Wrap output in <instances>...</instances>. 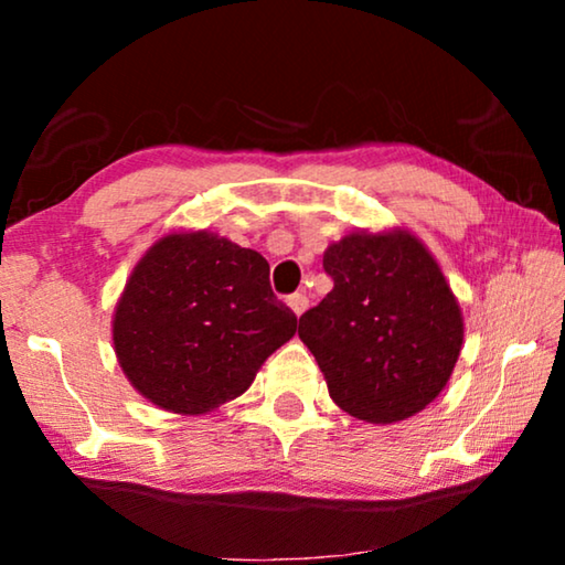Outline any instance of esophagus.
<instances>
[{
  "label": "esophagus",
  "mask_w": 565,
  "mask_h": 565,
  "mask_svg": "<svg viewBox=\"0 0 565 565\" xmlns=\"http://www.w3.org/2000/svg\"><path fill=\"white\" fill-rule=\"evenodd\" d=\"M288 306L296 316H303L308 308V298L303 296V292H292V296H288Z\"/></svg>",
  "instance_id": "obj_1"
}]
</instances>
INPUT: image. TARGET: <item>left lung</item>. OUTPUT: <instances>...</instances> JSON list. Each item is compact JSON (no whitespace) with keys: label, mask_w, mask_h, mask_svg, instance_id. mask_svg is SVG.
<instances>
[{"label":"left lung","mask_w":565,"mask_h":565,"mask_svg":"<svg viewBox=\"0 0 565 565\" xmlns=\"http://www.w3.org/2000/svg\"><path fill=\"white\" fill-rule=\"evenodd\" d=\"M334 288L298 337L354 419L404 422L435 401L462 350V313L431 252L406 228L350 231L323 252Z\"/></svg>","instance_id":"1"}]
</instances>
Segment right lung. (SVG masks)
I'll list each match as a JSON object with an SVG mask.
<instances>
[{"instance_id":"obj_1","label":"right lung","mask_w":565,"mask_h":565,"mask_svg":"<svg viewBox=\"0 0 565 565\" xmlns=\"http://www.w3.org/2000/svg\"><path fill=\"white\" fill-rule=\"evenodd\" d=\"M269 288V265L211 231H169L138 259L113 313L130 385L164 412L198 416L249 388L296 334Z\"/></svg>"}]
</instances>
